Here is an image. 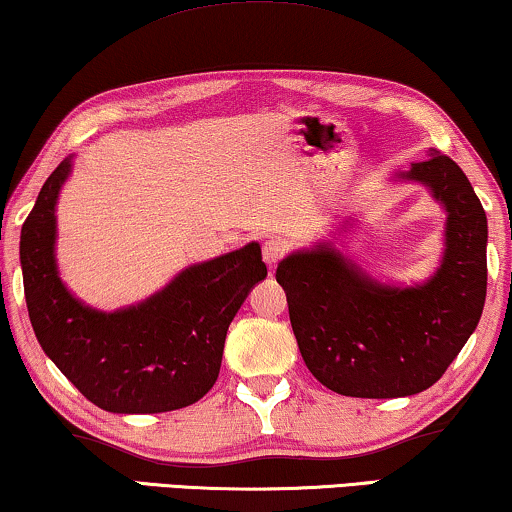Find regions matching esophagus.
<instances>
[{
    "label": "esophagus",
    "mask_w": 512,
    "mask_h": 512,
    "mask_svg": "<svg viewBox=\"0 0 512 512\" xmlns=\"http://www.w3.org/2000/svg\"><path fill=\"white\" fill-rule=\"evenodd\" d=\"M286 254V244L282 240H277V237H270V240L263 242V261L270 265H277L279 261H282Z\"/></svg>",
    "instance_id": "obj_1"
}]
</instances>
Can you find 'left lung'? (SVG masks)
<instances>
[{
    "instance_id": "8db88e82",
    "label": "left lung",
    "mask_w": 512,
    "mask_h": 512,
    "mask_svg": "<svg viewBox=\"0 0 512 512\" xmlns=\"http://www.w3.org/2000/svg\"><path fill=\"white\" fill-rule=\"evenodd\" d=\"M391 179L426 186L445 209V249L429 279L384 284L331 240L277 265L305 366L342 396L401 398L429 389L485 307L487 216L461 167L436 151Z\"/></svg>"
}]
</instances>
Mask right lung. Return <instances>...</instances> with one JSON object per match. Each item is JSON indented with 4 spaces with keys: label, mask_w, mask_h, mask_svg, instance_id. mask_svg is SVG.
Segmentation results:
<instances>
[{
    "label": "right lung",
    "mask_w": 512,
    "mask_h": 512,
    "mask_svg": "<svg viewBox=\"0 0 512 512\" xmlns=\"http://www.w3.org/2000/svg\"><path fill=\"white\" fill-rule=\"evenodd\" d=\"M72 163L69 156L55 167L20 230L27 312L41 349L107 412L146 415L200 401L219 377L230 321L268 277L261 244L188 265L142 303L95 310L67 289L55 258V205Z\"/></svg>",
    "instance_id": "right-lung-1"
}]
</instances>
